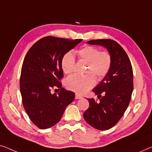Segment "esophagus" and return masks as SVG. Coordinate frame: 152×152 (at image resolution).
<instances>
[{
    "label": "esophagus",
    "instance_id": "obj_1",
    "mask_svg": "<svg viewBox=\"0 0 152 152\" xmlns=\"http://www.w3.org/2000/svg\"><path fill=\"white\" fill-rule=\"evenodd\" d=\"M83 97L81 96L80 95H79V94H76V95H75V98L76 99H80V98H82Z\"/></svg>",
    "mask_w": 152,
    "mask_h": 152
}]
</instances>
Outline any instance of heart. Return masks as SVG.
<instances>
[{
	"label": "heart",
	"instance_id": "obj_1",
	"mask_svg": "<svg viewBox=\"0 0 152 152\" xmlns=\"http://www.w3.org/2000/svg\"><path fill=\"white\" fill-rule=\"evenodd\" d=\"M77 55L81 60L88 63L86 72L84 76L74 74L69 76L66 80V86L70 90L83 94L94 86L96 79L101 78L110 71L112 65V57L106 51L100 52L98 48L92 46H85L77 52ZM61 67L66 74H70L75 69V58L72 52H67L61 60Z\"/></svg>",
	"mask_w": 152,
	"mask_h": 152
}]
</instances>
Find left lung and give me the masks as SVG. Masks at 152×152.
Returning a JSON list of instances; mask_svg holds the SVG:
<instances>
[{"instance_id": "obj_1", "label": "left lung", "mask_w": 152, "mask_h": 152, "mask_svg": "<svg viewBox=\"0 0 152 152\" xmlns=\"http://www.w3.org/2000/svg\"><path fill=\"white\" fill-rule=\"evenodd\" d=\"M87 43L103 47L112 57L110 71L92 89L100 101L87 99L89 107L83 114L85 121L91 127L107 130L118 123L129 105L134 89L133 70L127 54L114 40L98 39Z\"/></svg>"}]
</instances>
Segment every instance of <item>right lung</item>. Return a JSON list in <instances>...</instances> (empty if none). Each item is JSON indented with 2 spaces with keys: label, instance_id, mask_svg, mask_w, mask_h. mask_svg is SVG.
Wrapping results in <instances>:
<instances>
[{
  "label": "right lung",
  "instance_id": "obj_1",
  "mask_svg": "<svg viewBox=\"0 0 152 152\" xmlns=\"http://www.w3.org/2000/svg\"><path fill=\"white\" fill-rule=\"evenodd\" d=\"M82 39L46 36L29 49L21 69L20 90L23 104L29 118L38 128L48 129L61 120L75 94L62 87V58ZM58 87V95L50 90Z\"/></svg>",
  "mask_w": 152,
  "mask_h": 152
}]
</instances>
